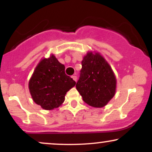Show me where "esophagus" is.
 I'll list each match as a JSON object with an SVG mask.
<instances>
[{"mask_svg":"<svg viewBox=\"0 0 152 152\" xmlns=\"http://www.w3.org/2000/svg\"><path fill=\"white\" fill-rule=\"evenodd\" d=\"M71 77H72L73 79H74V81L76 82V81H77V76H72Z\"/></svg>","mask_w":152,"mask_h":152,"instance_id":"34e87169","label":"esophagus"}]
</instances>
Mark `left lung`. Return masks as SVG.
I'll return each instance as SVG.
<instances>
[{"label": "left lung", "mask_w": 152, "mask_h": 152, "mask_svg": "<svg viewBox=\"0 0 152 152\" xmlns=\"http://www.w3.org/2000/svg\"><path fill=\"white\" fill-rule=\"evenodd\" d=\"M81 64L76 89L87 104L95 108L104 107L116 93V78L114 71L98 52H87Z\"/></svg>", "instance_id": "1"}]
</instances>
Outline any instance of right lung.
I'll use <instances>...</instances> for the list:
<instances>
[{
    "label": "right lung",
    "mask_w": 152,
    "mask_h": 152,
    "mask_svg": "<svg viewBox=\"0 0 152 152\" xmlns=\"http://www.w3.org/2000/svg\"><path fill=\"white\" fill-rule=\"evenodd\" d=\"M76 85L65 74V66L51 54L40 61L28 82L34 102L45 110L58 108L64 103L67 91Z\"/></svg>",
    "instance_id": "obj_1"
}]
</instances>
